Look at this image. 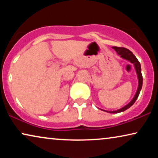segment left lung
<instances>
[{
  "mask_svg": "<svg viewBox=\"0 0 158 158\" xmlns=\"http://www.w3.org/2000/svg\"><path fill=\"white\" fill-rule=\"evenodd\" d=\"M114 50H115L116 52H117L118 55H119L121 57L124 59L129 60V62H131V63L134 64L135 65V70L137 71V74L138 76V81H139V85H138V88L137 90V93H136L135 97L134 98L131 100L130 103H129L127 106H125L124 107L122 108V109L117 110V111H105L106 112H109V113H111V114H116V113H120V112L124 111L125 110H127V109H129V107H131L132 106L135 102L137 100L138 96H139L140 90L142 89V73H141V65H140L139 62L138 61V60L137 59V57H135V55H133V53L131 52L130 50H129L128 49L124 48V47H112Z\"/></svg>",
  "mask_w": 158,
  "mask_h": 158,
  "instance_id": "1",
  "label": "left lung"
}]
</instances>
